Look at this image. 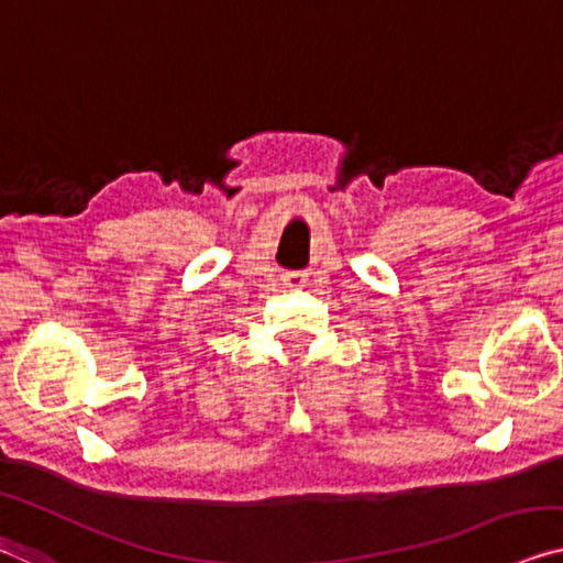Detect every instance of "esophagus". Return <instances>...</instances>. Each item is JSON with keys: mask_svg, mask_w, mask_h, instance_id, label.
Segmentation results:
<instances>
[{"mask_svg": "<svg viewBox=\"0 0 563 563\" xmlns=\"http://www.w3.org/2000/svg\"><path fill=\"white\" fill-rule=\"evenodd\" d=\"M306 283H308V273H303V271H292V273L283 275L285 288H303Z\"/></svg>", "mask_w": 563, "mask_h": 563, "instance_id": "1", "label": "esophagus"}]
</instances>
